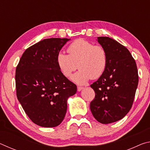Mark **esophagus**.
<instances>
[{"mask_svg": "<svg viewBox=\"0 0 150 150\" xmlns=\"http://www.w3.org/2000/svg\"><path fill=\"white\" fill-rule=\"evenodd\" d=\"M83 89V87H77V91H81V90Z\"/></svg>", "mask_w": 150, "mask_h": 150, "instance_id": "1", "label": "esophagus"}]
</instances>
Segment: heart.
<instances>
[{"mask_svg": "<svg viewBox=\"0 0 150 150\" xmlns=\"http://www.w3.org/2000/svg\"><path fill=\"white\" fill-rule=\"evenodd\" d=\"M67 53L68 55L58 53L57 65L65 77H69L78 67L79 71L71 79L79 85L85 84L91 78H99L107 67L108 57L105 48L84 39H78L71 43L67 48Z\"/></svg>", "mask_w": 150, "mask_h": 150, "instance_id": "b5f03b06", "label": "heart"}]
</instances>
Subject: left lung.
I'll return each instance as SVG.
<instances>
[{"instance_id": "8db88e82", "label": "left lung", "mask_w": 150, "mask_h": 150, "mask_svg": "<svg viewBox=\"0 0 150 150\" xmlns=\"http://www.w3.org/2000/svg\"><path fill=\"white\" fill-rule=\"evenodd\" d=\"M108 57L103 75L91 85L95 97L90 104L93 115L102 124L121 120L132 106L138 84L135 60L126 47L108 37H97Z\"/></svg>"}]
</instances>
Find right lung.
Returning a JSON list of instances; mask_svg holds the SVG:
<instances>
[{
  "mask_svg": "<svg viewBox=\"0 0 150 150\" xmlns=\"http://www.w3.org/2000/svg\"><path fill=\"white\" fill-rule=\"evenodd\" d=\"M70 39L49 38L26 50L16 69L18 100L33 122L45 128L57 126L65 118L67 99L77 86L58 67L56 57Z\"/></svg>",
  "mask_w": 150,
  "mask_h": 150,
  "instance_id": "1",
  "label": "right lung"
}]
</instances>
